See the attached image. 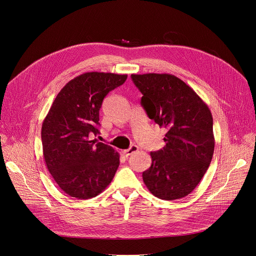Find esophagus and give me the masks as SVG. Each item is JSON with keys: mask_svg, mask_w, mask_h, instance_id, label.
Listing matches in <instances>:
<instances>
[{"mask_svg": "<svg viewBox=\"0 0 256 256\" xmlns=\"http://www.w3.org/2000/svg\"><path fill=\"white\" fill-rule=\"evenodd\" d=\"M137 150H138V146L137 145H132L128 150H124V156L128 158V156H130L134 152H136Z\"/></svg>", "mask_w": 256, "mask_h": 256, "instance_id": "34e87169", "label": "esophagus"}]
</instances>
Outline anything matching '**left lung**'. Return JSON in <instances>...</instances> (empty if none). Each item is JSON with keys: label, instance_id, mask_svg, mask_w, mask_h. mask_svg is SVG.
<instances>
[{"label": "left lung", "instance_id": "obj_1", "mask_svg": "<svg viewBox=\"0 0 256 256\" xmlns=\"http://www.w3.org/2000/svg\"><path fill=\"white\" fill-rule=\"evenodd\" d=\"M142 93L147 116L167 130L162 150L152 152L143 182L156 197L176 200L189 195L206 174L214 154L212 116L184 80L168 74H132Z\"/></svg>", "mask_w": 256, "mask_h": 256}]
</instances>
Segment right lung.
Segmentation results:
<instances>
[{
    "label": "right lung",
    "instance_id": "1",
    "mask_svg": "<svg viewBox=\"0 0 256 256\" xmlns=\"http://www.w3.org/2000/svg\"><path fill=\"white\" fill-rule=\"evenodd\" d=\"M126 74L86 72L58 93L44 120L42 141L48 170L60 189L78 199L96 197L112 182L119 154L90 135L100 134V110Z\"/></svg>",
    "mask_w": 256,
    "mask_h": 256
}]
</instances>
